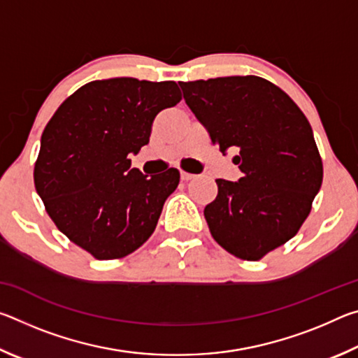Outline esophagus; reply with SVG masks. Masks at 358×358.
<instances>
[{"label": "esophagus", "instance_id": "34e87169", "mask_svg": "<svg viewBox=\"0 0 358 358\" xmlns=\"http://www.w3.org/2000/svg\"><path fill=\"white\" fill-rule=\"evenodd\" d=\"M180 175H181V180H183V181H189V180H194L197 177V175L189 173V172H181Z\"/></svg>", "mask_w": 358, "mask_h": 358}]
</instances>
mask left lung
Segmentation results:
<instances>
[{
    "label": "left lung",
    "instance_id": "obj_1",
    "mask_svg": "<svg viewBox=\"0 0 358 358\" xmlns=\"http://www.w3.org/2000/svg\"><path fill=\"white\" fill-rule=\"evenodd\" d=\"M187 107L221 153L238 151V181L216 180L203 210L213 238L259 260L299 232L324 177L310 121L275 83L257 76L180 82Z\"/></svg>",
    "mask_w": 358,
    "mask_h": 358
}]
</instances>
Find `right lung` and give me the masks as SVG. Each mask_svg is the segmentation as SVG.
<instances>
[{"instance_id":"obj_1","label":"right lung","mask_w":358,"mask_h":358,"mask_svg":"<svg viewBox=\"0 0 358 358\" xmlns=\"http://www.w3.org/2000/svg\"><path fill=\"white\" fill-rule=\"evenodd\" d=\"M175 82L132 77L94 80L71 94L48 121L34 186L55 226L94 259H120L155 232L180 172L143 175L131 155L150 142L157 113L177 106Z\"/></svg>"}]
</instances>
